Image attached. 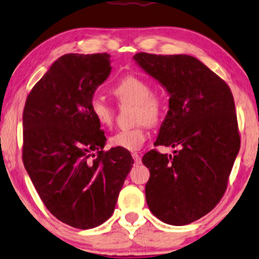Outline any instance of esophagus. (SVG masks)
Segmentation results:
<instances>
[{
	"instance_id": "obj_1",
	"label": "esophagus",
	"mask_w": 259,
	"mask_h": 259,
	"mask_svg": "<svg viewBox=\"0 0 259 259\" xmlns=\"http://www.w3.org/2000/svg\"><path fill=\"white\" fill-rule=\"evenodd\" d=\"M132 156H133V160H134V162H136L137 164H139V163H141V156L138 154V153H133L132 154Z\"/></svg>"
}]
</instances>
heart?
<instances>
[{
    "instance_id": "heart-1",
    "label": "heart",
    "mask_w": 259,
    "mask_h": 259,
    "mask_svg": "<svg viewBox=\"0 0 259 259\" xmlns=\"http://www.w3.org/2000/svg\"><path fill=\"white\" fill-rule=\"evenodd\" d=\"M112 95L121 105H134V120L141 122L131 130H121L110 138L111 146L126 151H138L147 139L145 123L155 125L163 114L164 104L160 97L152 95V86L141 77L128 74L111 89ZM90 111L96 121L102 126H111L114 119V110L103 98L96 96L90 102Z\"/></svg>"
}]
</instances>
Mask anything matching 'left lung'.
Instances as JSON below:
<instances>
[{
	"mask_svg": "<svg viewBox=\"0 0 259 259\" xmlns=\"http://www.w3.org/2000/svg\"><path fill=\"white\" fill-rule=\"evenodd\" d=\"M133 59L169 96L154 145L179 148L173 155L149 151L142 157L151 173L146 201L162 222L186 226L207 215L227 189L241 145L234 97L189 55L139 52Z\"/></svg>",
	"mask_w": 259,
	"mask_h": 259,
	"instance_id": "1",
	"label": "left lung"
}]
</instances>
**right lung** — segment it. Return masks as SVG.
I'll return each mask as SVG.
<instances>
[{
  "instance_id": "add662e5",
  "label": "right lung",
  "mask_w": 259,
  "mask_h": 259,
  "mask_svg": "<svg viewBox=\"0 0 259 259\" xmlns=\"http://www.w3.org/2000/svg\"><path fill=\"white\" fill-rule=\"evenodd\" d=\"M110 57H59L33 86L23 111L25 169L49 211L78 229L110 219L134 163L126 149L103 151L106 137L90 111L111 73Z\"/></svg>"
}]
</instances>
